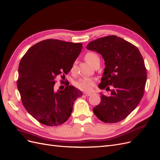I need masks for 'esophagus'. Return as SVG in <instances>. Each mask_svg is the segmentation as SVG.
<instances>
[{
  "instance_id": "1",
  "label": "esophagus",
  "mask_w": 160,
  "mask_h": 160,
  "mask_svg": "<svg viewBox=\"0 0 160 160\" xmlns=\"http://www.w3.org/2000/svg\"><path fill=\"white\" fill-rule=\"evenodd\" d=\"M91 94H91L90 92H84V95L86 96V97H89V96H90Z\"/></svg>"
}]
</instances>
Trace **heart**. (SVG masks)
Masks as SVG:
<instances>
[{
    "label": "heart",
    "mask_w": 160,
    "mask_h": 160,
    "mask_svg": "<svg viewBox=\"0 0 160 160\" xmlns=\"http://www.w3.org/2000/svg\"><path fill=\"white\" fill-rule=\"evenodd\" d=\"M84 59L89 64L94 66L96 62L99 60V57L97 53L94 52H88L85 54ZM75 70L76 63L74 62L71 66L70 72L72 73H74L75 72ZM95 80L92 78H82L74 81L73 84L78 89L82 91H86V92H88V91L92 90V88L95 85Z\"/></svg>",
    "instance_id": "heart-1"
}]
</instances>
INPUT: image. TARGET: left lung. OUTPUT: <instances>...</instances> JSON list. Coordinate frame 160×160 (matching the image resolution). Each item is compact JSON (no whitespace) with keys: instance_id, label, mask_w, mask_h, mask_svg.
Masks as SVG:
<instances>
[{"instance_id":"obj_1","label":"left lung","mask_w":160,"mask_h":160,"mask_svg":"<svg viewBox=\"0 0 160 160\" xmlns=\"http://www.w3.org/2000/svg\"><path fill=\"white\" fill-rule=\"evenodd\" d=\"M86 48L102 55L105 62L98 87H114L108 97L100 94L101 101L93 108L94 115L104 122H119L134 110L143 96L147 73L143 57L134 45L116 35L92 41Z\"/></svg>"}]
</instances>
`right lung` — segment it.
<instances>
[{"instance_id":"right-lung-1","label":"right lung","mask_w":160,"mask_h":160,"mask_svg":"<svg viewBox=\"0 0 160 160\" xmlns=\"http://www.w3.org/2000/svg\"><path fill=\"white\" fill-rule=\"evenodd\" d=\"M82 49L81 43L46 39L30 48L21 60L17 88L22 103L42 124L52 127L65 122L74 102L82 95L69 83L64 90H54L55 78L59 75L65 77Z\"/></svg>"}]
</instances>
